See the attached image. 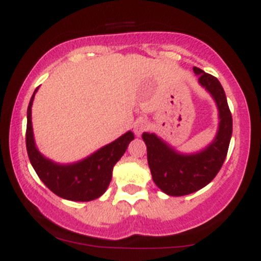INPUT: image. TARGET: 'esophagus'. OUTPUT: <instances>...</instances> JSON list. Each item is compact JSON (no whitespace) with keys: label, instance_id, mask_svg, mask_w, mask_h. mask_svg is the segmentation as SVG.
Segmentation results:
<instances>
[{"label":"esophagus","instance_id":"34e87169","mask_svg":"<svg viewBox=\"0 0 261 261\" xmlns=\"http://www.w3.org/2000/svg\"><path fill=\"white\" fill-rule=\"evenodd\" d=\"M148 128V122L146 120H139L136 121V124H135L134 126V131L135 134L137 135V136H140L141 134L143 133V131H146Z\"/></svg>","mask_w":261,"mask_h":261}]
</instances>
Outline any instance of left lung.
Returning <instances> with one entry per match:
<instances>
[{"instance_id": "left-lung-1", "label": "left lung", "mask_w": 261, "mask_h": 261, "mask_svg": "<svg viewBox=\"0 0 261 261\" xmlns=\"http://www.w3.org/2000/svg\"><path fill=\"white\" fill-rule=\"evenodd\" d=\"M193 70L217 104L220 126L214 142L199 153L181 154L154 134H142L153 181L170 196L188 195L206 187L220 172L232 137V114L220 81L199 67Z\"/></svg>"}]
</instances>
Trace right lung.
Instances as JSON below:
<instances>
[{
	"label": "right lung",
	"mask_w": 261,
	"mask_h": 261,
	"mask_svg": "<svg viewBox=\"0 0 261 261\" xmlns=\"http://www.w3.org/2000/svg\"><path fill=\"white\" fill-rule=\"evenodd\" d=\"M38 88L33 93L27 110L25 145L29 161L40 180L54 194L71 201H91L103 195L112 180L115 163L126 151L134 134L127 131L118 140L104 146L86 160L73 164H58L45 158L35 147L32 127V104Z\"/></svg>",
	"instance_id": "1"
}]
</instances>
